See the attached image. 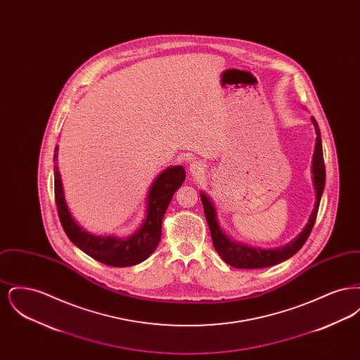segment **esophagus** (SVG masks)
<instances>
[{
    "label": "esophagus",
    "instance_id": "obj_1",
    "mask_svg": "<svg viewBox=\"0 0 360 360\" xmlns=\"http://www.w3.org/2000/svg\"><path fill=\"white\" fill-rule=\"evenodd\" d=\"M188 170H190V172L193 174V175H201L202 172H204V165L201 163V162H193L191 165H190V167H188Z\"/></svg>",
    "mask_w": 360,
    "mask_h": 360
}]
</instances>
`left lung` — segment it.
Wrapping results in <instances>:
<instances>
[{"label": "left lung", "mask_w": 360, "mask_h": 360, "mask_svg": "<svg viewBox=\"0 0 360 360\" xmlns=\"http://www.w3.org/2000/svg\"><path fill=\"white\" fill-rule=\"evenodd\" d=\"M311 122H313V127L316 131V146H314V153H313V159H311V179H313V186L316 191V204H314L313 212L309 217L308 223L304 226L302 232L295 239L291 240L290 243H288L279 248L263 250V248H257V247H250V245H245L243 243H238V241L231 239L219 223L217 212L213 205V201L206 195L204 191L200 193L201 201L204 205V212H205L206 221H207L209 229H210L213 245H214L217 254L229 266L236 267V269L270 267V266L278 264L283 260H288L294 254H297L301 250V247L305 244V241L313 229L314 221H316L321 195H323L324 186H326V165H324V156H323L321 132H320L319 124L314 117H311Z\"/></svg>", "instance_id": "8db88e82"}]
</instances>
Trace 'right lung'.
<instances>
[{
    "label": "right lung",
    "mask_w": 360,
    "mask_h": 360,
    "mask_svg": "<svg viewBox=\"0 0 360 360\" xmlns=\"http://www.w3.org/2000/svg\"><path fill=\"white\" fill-rule=\"evenodd\" d=\"M53 160H58V146ZM55 201L62 226L69 239L89 257L113 267H129L141 263L155 251L160 241L162 220L174 193L181 188L186 172L182 166H170L155 178L147 194L146 219L128 238L97 236L85 231L74 220L66 204L58 165L53 167Z\"/></svg>",
    "instance_id": "1"
}]
</instances>
